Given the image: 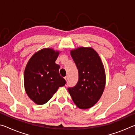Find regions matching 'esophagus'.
<instances>
[{"mask_svg":"<svg viewBox=\"0 0 135 135\" xmlns=\"http://www.w3.org/2000/svg\"><path fill=\"white\" fill-rule=\"evenodd\" d=\"M64 79H65V80L66 81H67L68 80V76H65V77H64Z\"/></svg>","mask_w":135,"mask_h":135,"instance_id":"1","label":"esophagus"}]
</instances>
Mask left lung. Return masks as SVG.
I'll list each match as a JSON object with an SVG mask.
<instances>
[{
	"label": "left lung",
	"instance_id": "left-lung-1",
	"mask_svg": "<svg viewBox=\"0 0 135 135\" xmlns=\"http://www.w3.org/2000/svg\"><path fill=\"white\" fill-rule=\"evenodd\" d=\"M70 54L78 70L79 80L68 90L77 107L90 108L97 103L104 90L106 76L104 65L92 47H78Z\"/></svg>",
	"mask_w": 135,
	"mask_h": 135
}]
</instances>
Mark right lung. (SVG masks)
I'll use <instances>...</instances> for the list:
<instances>
[{
    "instance_id": "right-lung-1",
    "label": "right lung",
    "mask_w": 135,
    "mask_h": 135,
    "mask_svg": "<svg viewBox=\"0 0 135 135\" xmlns=\"http://www.w3.org/2000/svg\"><path fill=\"white\" fill-rule=\"evenodd\" d=\"M59 54L53 49H43L31 57L25 68V90L38 105L46 103L59 87L66 83L59 73L60 66L55 63Z\"/></svg>"
}]
</instances>
